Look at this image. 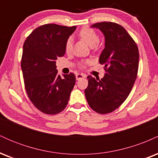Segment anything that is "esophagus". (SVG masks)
<instances>
[{"mask_svg":"<svg viewBox=\"0 0 158 158\" xmlns=\"http://www.w3.org/2000/svg\"><path fill=\"white\" fill-rule=\"evenodd\" d=\"M85 77H86V76L82 73H77V75H76V78H77V80H79V79H83V78H85Z\"/></svg>","mask_w":158,"mask_h":158,"instance_id":"1","label":"esophagus"}]
</instances>
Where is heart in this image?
Returning a JSON list of instances; mask_svg holds the SVG:
<instances>
[{
  "label": "heart",
  "mask_w": 158,
  "mask_h": 158,
  "mask_svg": "<svg viewBox=\"0 0 158 158\" xmlns=\"http://www.w3.org/2000/svg\"><path fill=\"white\" fill-rule=\"evenodd\" d=\"M79 36L81 39L84 40L88 45L92 47L93 49H97L99 47V35L94 29L88 27H83L79 32ZM72 48H73V40L71 38H69L65 42V52L68 53L70 52L72 50ZM85 63L84 61L80 62L79 64L80 67L83 68L85 66Z\"/></svg>",
  "instance_id": "heart-1"
}]
</instances>
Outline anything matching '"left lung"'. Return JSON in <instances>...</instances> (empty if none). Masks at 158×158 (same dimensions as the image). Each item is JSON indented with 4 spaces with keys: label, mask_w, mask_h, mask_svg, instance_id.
I'll return each instance as SVG.
<instances>
[{
    "label": "left lung",
    "mask_w": 158,
    "mask_h": 158,
    "mask_svg": "<svg viewBox=\"0 0 158 158\" xmlns=\"http://www.w3.org/2000/svg\"><path fill=\"white\" fill-rule=\"evenodd\" d=\"M105 35V49L99 61L104 64V77L88 76L85 90L88 105L94 111L106 114L124 102L135 84L139 67V50L131 36L121 25L114 22L96 23Z\"/></svg>",
    "instance_id": "obj_1"
}]
</instances>
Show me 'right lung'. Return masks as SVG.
<instances>
[{
	"instance_id": "obj_1",
	"label": "right lung",
	"mask_w": 158,
	"mask_h": 158,
	"mask_svg": "<svg viewBox=\"0 0 158 158\" xmlns=\"http://www.w3.org/2000/svg\"><path fill=\"white\" fill-rule=\"evenodd\" d=\"M77 27L48 23L25 40L21 58L25 89L32 104L46 114H57L68 105L76 83L73 73L58 74L56 61L64 55L67 39Z\"/></svg>"
}]
</instances>
